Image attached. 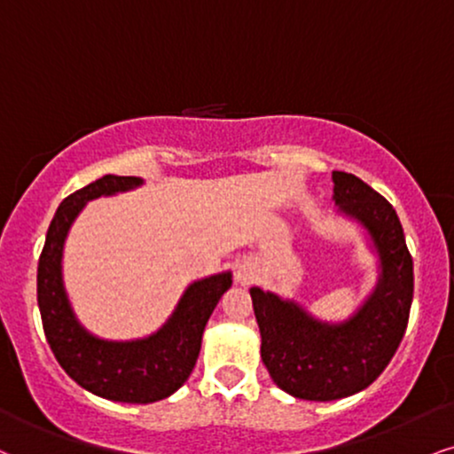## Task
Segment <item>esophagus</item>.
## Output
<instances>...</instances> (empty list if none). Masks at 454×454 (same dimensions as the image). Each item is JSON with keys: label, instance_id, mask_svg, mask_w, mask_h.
Masks as SVG:
<instances>
[{"label": "esophagus", "instance_id": "34e87169", "mask_svg": "<svg viewBox=\"0 0 454 454\" xmlns=\"http://www.w3.org/2000/svg\"><path fill=\"white\" fill-rule=\"evenodd\" d=\"M234 279L239 283H249L254 279V270H251L247 264H239L237 270H234Z\"/></svg>", "mask_w": 454, "mask_h": 454}]
</instances>
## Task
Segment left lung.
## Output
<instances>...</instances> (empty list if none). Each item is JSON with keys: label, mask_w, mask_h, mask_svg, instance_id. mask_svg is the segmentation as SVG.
Instances as JSON below:
<instances>
[{"label": "left lung", "mask_w": 454, "mask_h": 454, "mask_svg": "<svg viewBox=\"0 0 454 454\" xmlns=\"http://www.w3.org/2000/svg\"><path fill=\"white\" fill-rule=\"evenodd\" d=\"M334 200L362 222L380 255L372 298L347 324H321L298 307L251 289L262 334V362L277 387L298 400L330 402L370 387L400 347L414 294L412 255L400 217L385 196L353 173L334 171Z\"/></svg>", "instance_id": "1"}]
</instances>
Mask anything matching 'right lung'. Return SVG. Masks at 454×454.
Listing matches in <instances>:
<instances>
[{
	"label": "right lung",
	"mask_w": 454,
	"mask_h": 454,
	"mask_svg": "<svg viewBox=\"0 0 454 454\" xmlns=\"http://www.w3.org/2000/svg\"><path fill=\"white\" fill-rule=\"evenodd\" d=\"M139 184V177L103 175L69 194L54 213L37 262V304L43 334L57 362L86 391L127 403L165 400L188 380L200 353L207 321L232 286L231 272L192 283L167 325L145 340H99L75 321L61 279L63 243L71 222L86 200L124 192Z\"/></svg>",
	"instance_id": "obj_1"
}]
</instances>
